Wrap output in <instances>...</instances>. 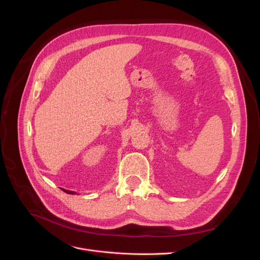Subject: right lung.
I'll return each instance as SVG.
<instances>
[{
  "instance_id": "add662e5",
  "label": "right lung",
  "mask_w": 260,
  "mask_h": 260,
  "mask_svg": "<svg viewBox=\"0 0 260 260\" xmlns=\"http://www.w3.org/2000/svg\"><path fill=\"white\" fill-rule=\"evenodd\" d=\"M64 192H66V193H68V194H75V192H73V191H68V190H62Z\"/></svg>"
}]
</instances>
